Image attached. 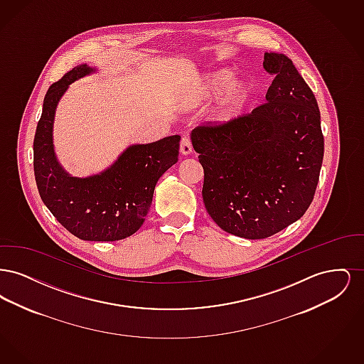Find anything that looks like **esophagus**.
<instances>
[{
    "instance_id": "34e87169",
    "label": "esophagus",
    "mask_w": 364,
    "mask_h": 364,
    "mask_svg": "<svg viewBox=\"0 0 364 364\" xmlns=\"http://www.w3.org/2000/svg\"><path fill=\"white\" fill-rule=\"evenodd\" d=\"M180 153L181 156H190L192 153V144L188 136H183L181 141H180Z\"/></svg>"
}]
</instances>
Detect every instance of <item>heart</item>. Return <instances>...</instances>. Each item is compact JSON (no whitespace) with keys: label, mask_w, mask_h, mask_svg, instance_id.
<instances>
[{"label":"heart","mask_w":364,"mask_h":364,"mask_svg":"<svg viewBox=\"0 0 364 364\" xmlns=\"http://www.w3.org/2000/svg\"><path fill=\"white\" fill-rule=\"evenodd\" d=\"M230 68H218L199 73L186 97L183 105L195 107L208 104V120L213 125H226L242 114L244 107L251 101L255 83L250 76H235Z\"/></svg>","instance_id":"heart-1"}]
</instances>
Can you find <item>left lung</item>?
Wrapping results in <instances>:
<instances>
[{
  "label": "left lung",
  "instance_id": "1",
  "mask_svg": "<svg viewBox=\"0 0 364 364\" xmlns=\"http://www.w3.org/2000/svg\"><path fill=\"white\" fill-rule=\"evenodd\" d=\"M276 77L266 104L226 125L191 134L203 166V203L230 235L258 240L294 224L311 205L323 159L321 113L285 54L264 53Z\"/></svg>",
  "mask_w": 364,
  "mask_h": 364
}]
</instances>
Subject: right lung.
I'll return each instance as SVG.
<instances>
[{"label":"right lung","mask_w":364,"mask_h":364,"mask_svg":"<svg viewBox=\"0 0 364 364\" xmlns=\"http://www.w3.org/2000/svg\"><path fill=\"white\" fill-rule=\"evenodd\" d=\"M97 72L75 67L48 90L34 139L36 187L45 206L76 237L116 242L134 235L150 210L156 181L178 161L180 136L128 146L102 172L87 177L68 173L53 144L55 109L70 85Z\"/></svg>","instance_id":"right-lung-1"}]
</instances>
